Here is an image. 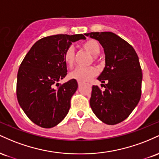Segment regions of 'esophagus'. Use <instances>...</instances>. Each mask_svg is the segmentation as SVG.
<instances>
[{"label": "esophagus", "instance_id": "esophagus-1", "mask_svg": "<svg viewBox=\"0 0 159 159\" xmlns=\"http://www.w3.org/2000/svg\"><path fill=\"white\" fill-rule=\"evenodd\" d=\"M78 86H79V87H80V86L83 84V82L80 81H78Z\"/></svg>", "mask_w": 159, "mask_h": 159}]
</instances>
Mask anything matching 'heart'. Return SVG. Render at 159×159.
Here are the masks:
<instances>
[{
  "instance_id": "1",
  "label": "heart",
  "mask_w": 159,
  "mask_h": 159,
  "mask_svg": "<svg viewBox=\"0 0 159 159\" xmlns=\"http://www.w3.org/2000/svg\"><path fill=\"white\" fill-rule=\"evenodd\" d=\"M83 48L94 56V59H96V56L98 55L101 51V48L96 40L89 39L82 44ZM64 61L68 66L72 67L75 63V50L72 46L69 47L66 50L63 54ZM98 73L97 68L94 66L89 67H78L69 73V77L72 79H75L80 81H87L96 76Z\"/></svg>"
}]
</instances>
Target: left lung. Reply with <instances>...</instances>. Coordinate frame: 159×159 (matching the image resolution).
Listing matches in <instances>:
<instances>
[{
	"label": "left lung",
	"instance_id": "1",
	"mask_svg": "<svg viewBox=\"0 0 159 159\" xmlns=\"http://www.w3.org/2000/svg\"><path fill=\"white\" fill-rule=\"evenodd\" d=\"M85 35L98 40L105 55V66L98 77L105 90L93 86L90 107L102 122L115 125L126 119L140 101L143 75L139 58L132 45L114 33Z\"/></svg>",
	"mask_w": 159,
	"mask_h": 159
}]
</instances>
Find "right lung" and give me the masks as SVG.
Here are the masks:
<instances>
[{
    "instance_id": "right-lung-1",
    "label": "right lung",
    "mask_w": 159,
    "mask_h": 159,
    "mask_svg": "<svg viewBox=\"0 0 159 159\" xmlns=\"http://www.w3.org/2000/svg\"><path fill=\"white\" fill-rule=\"evenodd\" d=\"M83 34H57L38 40L20 65L16 94L24 112L40 127L52 128L65 118L78 88L75 79L60 85L67 75L63 54ZM58 87L56 88V86Z\"/></svg>"
}]
</instances>
